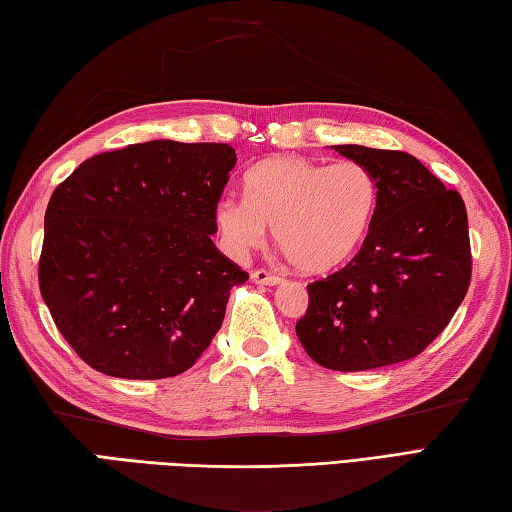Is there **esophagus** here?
I'll return each instance as SVG.
<instances>
[{"label": "esophagus", "mask_w": 512, "mask_h": 512, "mask_svg": "<svg viewBox=\"0 0 512 512\" xmlns=\"http://www.w3.org/2000/svg\"><path fill=\"white\" fill-rule=\"evenodd\" d=\"M250 279H253L255 284H264V286H277V284H281V281H284V277L270 273V270H264V268L253 270V273H250Z\"/></svg>", "instance_id": "1"}]
</instances>
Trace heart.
I'll return each mask as SVG.
<instances>
[{"instance_id": "heart-1", "label": "heart", "mask_w": 512, "mask_h": 512, "mask_svg": "<svg viewBox=\"0 0 512 512\" xmlns=\"http://www.w3.org/2000/svg\"><path fill=\"white\" fill-rule=\"evenodd\" d=\"M244 189L246 198L226 195L215 206L224 248L244 257L273 224L279 248L308 275L330 273L361 248L378 202L376 178L356 160L270 156L246 171Z\"/></svg>"}]
</instances>
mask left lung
<instances>
[{
  "label": "left lung",
  "mask_w": 512,
  "mask_h": 512,
  "mask_svg": "<svg viewBox=\"0 0 512 512\" xmlns=\"http://www.w3.org/2000/svg\"><path fill=\"white\" fill-rule=\"evenodd\" d=\"M376 178L363 246L345 268L308 286L297 336L314 363L365 372L418 356L447 328L471 284L462 195L405 151L334 145Z\"/></svg>",
  "instance_id": "1"
}]
</instances>
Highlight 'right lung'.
Instances as JSON below:
<instances>
[{"instance_id": "obj_1", "label": "right lung", "mask_w": 512, "mask_h": 512, "mask_svg": "<svg viewBox=\"0 0 512 512\" xmlns=\"http://www.w3.org/2000/svg\"><path fill=\"white\" fill-rule=\"evenodd\" d=\"M237 156L224 143L149 140L92 156L46 209L39 290L63 339L114 378H171L222 328L248 273L215 248Z\"/></svg>"}]
</instances>
